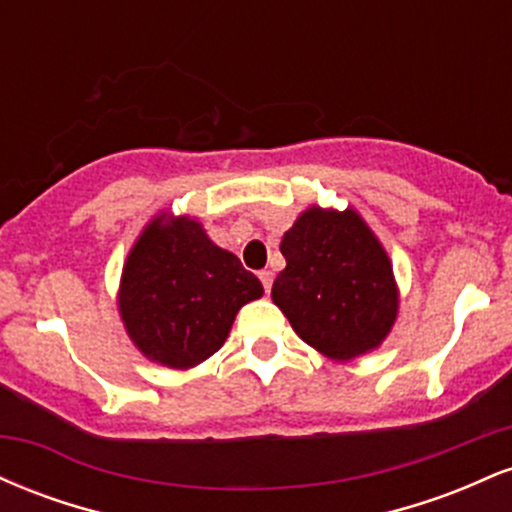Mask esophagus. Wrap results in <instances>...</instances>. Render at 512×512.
Masks as SVG:
<instances>
[{
    "label": "esophagus",
    "instance_id": "34e87169",
    "mask_svg": "<svg viewBox=\"0 0 512 512\" xmlns=\"http://www.w3.org/2000/svg\"><path fill=\"white\" fill-rule=\"evenodd\" d=\"M260 281H262V286H264V291L269 293V289H272V281H274V274L269 272V269H262L260 272Z\"/></svg>",
    "mask_w": 512,
    "mask_h": 512
}]
</instances>
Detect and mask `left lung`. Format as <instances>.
Returning <instances> with one entry per match:
<instances>
[{"mask_svg": "<svg viewBox=\"0 0 512 512\" xmlns=\"http://www.w3.org/2000/svg\"><path fill=\"white\" fill-rule=\"evenodd\" d=\"M281 255L286 269L272 298L305 344L354 358L383 342L397 317L395 276L354 209H308L281 240Z\"/></svg>", "mask_w": 512, "mask_h": 512, "instance_id": "obj_1", "label": "left lung"}]
</instances>
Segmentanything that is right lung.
I'll return each mask as SVG.
<instances>
[{"label": "right lung", "instance_id": "right-lung-1", "mask_svg": "<svg viewBox=\"0 0 512 512\" xmlns=\"http://www.w3.org/2000/svg\"><path fill=\"white\" fill-rule=\"evenodd\" d=\"M262 284L197 221H151L129 252L120 315L139 351L168 368H192L221 349L236 313Z\"/></svg>", "mask_w": 512, "mask_h": 512}]
</instances>
